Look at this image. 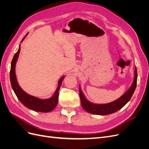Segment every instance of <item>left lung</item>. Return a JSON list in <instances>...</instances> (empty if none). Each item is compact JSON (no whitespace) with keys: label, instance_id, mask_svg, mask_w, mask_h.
I'll return each instance as SVG.
<instances>
[{"label":"left lung","instance_id":"1","mask_svg":"<svg viewBox=\"0 0 149 149\" xmlns=\"http://www.w3.org/2000/svg\"><path fill=\"white\" fill-rule=\"evenodd\" d=\"M137 79V68L136 67V68H135V76L134 81L130 88L126 91L124 94H123V96L117 100L110 103L104 104H95L89 102L84 97L83 92L81 91V89L79 87V96L81 106L86 111L93 114L104 116L114 113V112H116L120 109L122 107H123L131 99L136 88Z\"/></svg>","mask_w":149,"mask_h":149}]
</instances>
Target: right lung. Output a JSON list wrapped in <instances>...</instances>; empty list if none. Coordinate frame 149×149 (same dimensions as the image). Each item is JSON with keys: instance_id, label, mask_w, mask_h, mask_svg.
<instances>
[{"instance_id": "1", "label": "right lung", "mask_w": 149, "mask_h": 149, "mask_svg": "<svg viewBox=\"0 0 149 149\" xmlns=\"http://www.w3.org/2000/svg\"><path fill=\"white\" fill-rule=\"evenodd\" d=\"M25 37H24V38ZM24 38L22 39L21 42L23 41ZM20 50V47L18 49V51L15 54V55L13 56V58L11 62L10 79L11 86L13 91H14L19 101L23 104L25 107L29 108L30 109L42 112H48L49 111H52L57 105L58 97H59V93H58V91H59V89L61 85L62 81L64 79V76H63L62 78H61L59 80V81H58V86L56 90L55 94H54V95L52 97L47 99V100H41V99H39L30 95V94L25 93L24 90L20 88L19 84H18L16 78L15 64L18 59V57H19V55Z\"/></svg>"}]
</instances>
